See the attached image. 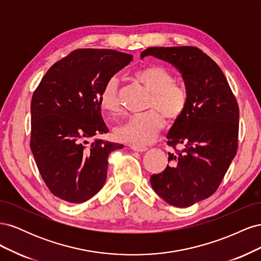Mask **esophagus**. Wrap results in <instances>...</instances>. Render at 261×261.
<instances>
[{
	"instance_id": "esophagus-1",
	"label": "esophagus",
	"mask_w": 261,
	"mask_h": 261,
	"mask_svg": "<svg viewBox=\"0 0 261 261\" xmlns=\"http://www.w3.org/2000/svg\"><path fill=\"white\" fill-rule=\"evenodd\" d=\"M130 149L134 150V151L137 152H144L148 149L146 146H136V145H130Z\"/></svg>"
}]
</instances>
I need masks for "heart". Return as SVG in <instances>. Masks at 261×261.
Wrapping results in <instances>:
<instances>
[{
	"instance_id": "1",
	"label": "heart",
	"mask_w": 261,
	"mask_h": 261,
	"mask_svg": "<svg viewBox=\"0 0 261 261\" xmlns=\"http://www.w3.org/2000/svg\"><path fill=\"white\" fill-rule=\"evenodd\" d=\"M135 78L151 92L148 108L150 111L133 115L115 129L121 141L144 146L159 135L164 127V118L174 122L183 115L188 103V92L183 85L174 83V75L167 67L151 64L138 69ZM101 108L110 113L120 110L118 81L115 76L109 78L100 92Z\"/></svg>"
}]
</instances>
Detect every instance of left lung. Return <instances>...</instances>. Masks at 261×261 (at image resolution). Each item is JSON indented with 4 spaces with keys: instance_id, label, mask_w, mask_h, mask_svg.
<instances>
[{
    "instance_id": "8db88e82",
    "label": "left lung",
    "mask_w": 261,
    "mask_h": 261,
    "mask_svg": "<svg viewBox=\"0 0 261 261\" xmlns=\"http://www.w3.org/2000/svg\"><path fill=\"white\" fill-rule=\"evenodd\" d=\"M169 62L181 74L186 110L168 133L171 164L150 177L153 191L174 207L185 208L215 193L238 151L240 110L217 63L195 46H152L141 52Z\"/></svg>"
}]
</instances>
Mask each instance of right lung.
Here are the masks:
<instances>
[{
    "mask_svg": "<svg viewBox=\"0 0 261 261\" xmlns=\"http://www.w3.org/2000/svg\"><path fill=\"white\" fill-rule=\"evenodd\" d=\"M133 55L77 49L53 64L31 99L30 148L45 185L72 203L90 199L105 185L108 156L124 146L88 139L109 132L100 92Z\"/></svg>",
    "mask_w": 261,
    "mask_h": 261,
    "instance_id": "1",
    "label": "right lung"
}]
</instances>
